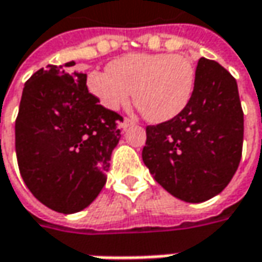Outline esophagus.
<instances>
[{"label":"esophagus","instance_id":"1","mask_svg":"<svg viewBox=\"0 0 262 262\" xmlns=\"http://www.w3.org/2000/svg\"><path fill=\"white\" fill-rule=\"evenodd\" d=\"M131 125H134V121H131V119L125 118L124 121L121 122V128H122V129H124V131H125V129H126V128H129Z\"/></svg>","mask_w":262,"mask_h":262}]
</instances>
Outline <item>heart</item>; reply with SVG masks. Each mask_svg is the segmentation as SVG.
<instances>
[{"label": "heart", "mask_w": 262, "mask_h": 262, "mask_svg": "<svg viewBox=\"0 0 262 262\" xmlns=\"http://www.w3.org/2000/svg\"><path fill=\"white\" fill-rule=\"evenodd\" d=\"M196 85V69L187 57L165 53H134L113 60L109 72L93 71L88 91L107 111L134 103L146 121L162 124L189 106Z\"/></svg>", "instance_id": "b5f03b06"}]
</instances>
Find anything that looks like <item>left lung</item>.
Masks as SVG:
<instances>
[{"label":"left lung","mask_w":262,"mask_h":262,"mask_svg":"<svg viewBox=\"0 0 262 262\" xmlns=\"http://www.w3.org/2000/svg\"><path fill=\"white\" fill-rule=\"evenodd\" d=\"M143 162L174 198L205 202L227 187L241 158L243 112L236 79L202 57L189 106L171 121L146 128Z\"/></svg>","instance_id":"obj_1"}]
</instances>
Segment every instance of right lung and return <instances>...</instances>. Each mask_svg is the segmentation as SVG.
Masks as SVG:
<instances>
[{
  "label": "right lung",
  "instance_id": "add662e5",
  "mask_svg": "<svg viewBox=\"0 0 262 262\" xmlns=\"http://www.w3.org/2000/svg\"><path fill=\"white\" fill-rule=\"evenodd\" d=\"M75 61L48 64L25 84L16 119L20 174L33 196L53 211L75 214L106 184L122 116L88 93Z\"/></svg>",
  "mask_w": 262,
  "mask_h": 262
}]
</instances>
